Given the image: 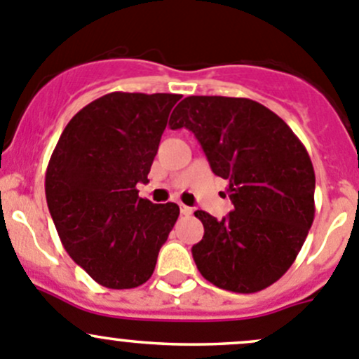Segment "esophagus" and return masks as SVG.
<instances>
[{"label":"esophagus","instance_id":"obj_1","mask_svg":"<svg viewBox=\"0 0 359 359\" xmlns=\"http://www.w3.org/2000/svg\"><path fill=\"white\" fill-rule=\"evenodd\" d=\"M180 211H181V215H184V216H190L191 212H194V209H191V208H188V205H184V204H180Z\"/></svg>","mask_w":359,"mask_h":359}]
</instances>
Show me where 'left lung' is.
<instances>
[{
  "mask_svg": "<svg viewBox=\"0 0 359 359\" xmlns=\"http://www.w3.org/2000/svg\"><path fill=\"white\" fill-rule=\"evenodd\" d=\"M171 118V129L195 134L233 204L222 219L195 211L204 225L191 248L198 272L222 290L262 292L292 267L314 222L307 150L285 120L246 97L190 95Z\"/></svg>",
  "mask_w": 359,
  "mask_h": 359,
  "instance_id": "1",
  "label": "left lung"
}]
</instances>
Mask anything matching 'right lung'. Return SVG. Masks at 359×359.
Returning <instances> with one entry per match:
<instances>
[{
    "instance_id": "add662e5",
    "label": "right lung",
    "mask_w": 359,
    "mask_h": 359,
    "mask_svg": "<svg viewBox=\"0 0 359 359\" xmlns=\"http://www.w3.org/2000/svg\"><path fill=\"white\" fill-rule=\"evenodd\" d=\"M180 94L111 92L81 108L60 134L45 194L64 250L111 290L151 278L180 216L175 202L137 195L148 183L169 113Z\"/></svg>"
}]
</instances>
